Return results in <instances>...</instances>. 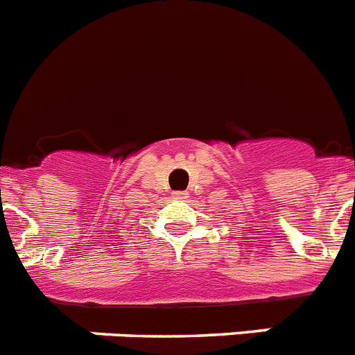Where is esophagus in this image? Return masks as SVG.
<instances>
[{"mask_svg":"<svg viewBox=\"0 0 355 355\" xmlns=\"http://www.w3.org/2000/svg\"><path fill=\"white\" fill-rule=\"evenodd\" d=\"M187 195H189L187 191H175V193H173V198H175V200H186Z\"/></svg>","mask_w":355,"mask_h":355,"instance_id":"1","label":"esophagus"}]
</instances>
